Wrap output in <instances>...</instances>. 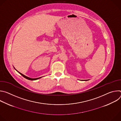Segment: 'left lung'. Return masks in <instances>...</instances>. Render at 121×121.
<instances>
[{
  "label": "left lung",
  "instance_id": "8db88e82",
  "mask_svg": "<svg viewBox=\"0 0 121 121\" xmlns=\"http://www.w3.org/2000/svg\"><path fill=\"white\" fill-rule=\"evenodd\" d=\"M85 80V81H86V80Z\"/></svg>",
  "mask_w": 121,
  "mask_h": 121
}]
</instances>
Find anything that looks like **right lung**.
<instances>
[{
    "label": "right lung",
    "mask_w": 121,
    "mask_h": 121,
    "mask_svg": "<svg viewBox=\"0 0 121 121\" xmlns=\"http://www.w3.org/2000/svg\"><path fill=\"white\" fill-rule=\"evenodd\" d=\"M22 76L24 78H26V79H29V80H37V79H39V78H41L42 77H40V78H29V77H27V76H25V75H24L23 74H22L21 73H20V72H19V71H18Z\"/></svg>",
    "instance_id": "obj_1"
}]
</instances>
